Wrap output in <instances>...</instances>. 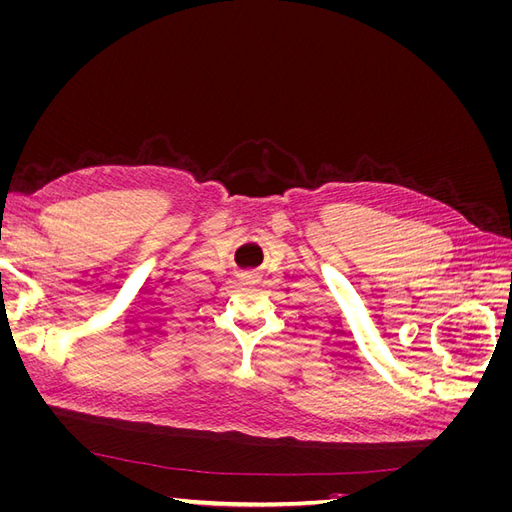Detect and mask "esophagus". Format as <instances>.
Returning <instances> with one entry per match:
<instances>
[{
	"instance_id": "1",
	"label": "esophagus",
	"mask_w": 512,
	"mask_h": 512,
	"mask_svg": "<svg viewBox=\"0 0 512 512\" xmlns=\"http://www.w3.org/2000/svg\"><path fill=\"white\" fill-rule=\"evenodd\" d=\"M250 280H254V275H250Z\"/></svg>"
}]
</instances>
